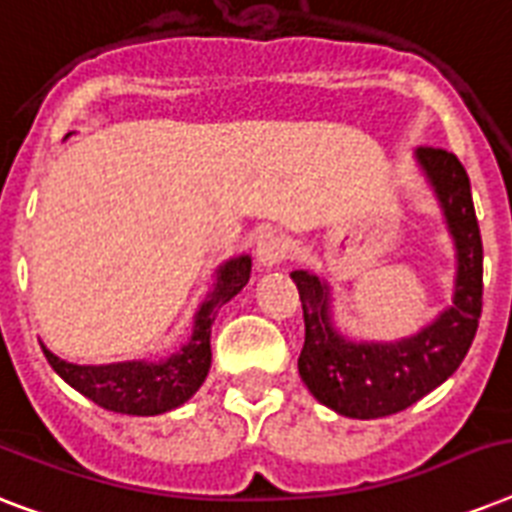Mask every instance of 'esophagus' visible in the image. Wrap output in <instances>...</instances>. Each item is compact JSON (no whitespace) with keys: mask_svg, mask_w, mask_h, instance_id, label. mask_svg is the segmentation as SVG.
Masks as SVG:
<instances>
[{"mask_svg":"<svg viewBox=\"0 0 512 512\" xmlns=\"http://www.w3.org/2000/svg\"><path fill=\"white\" fill-rule=\"evenodd\" d=\"M255 255L257 263L265 265V268H273V265L284 263L292 255V241H289V236H284L279 231H265L257 236Z\"/></svg>","mask_w":512,"mask_h":512,"instance_id":"esophagus-1","label":"esophagus"}]
</instances>
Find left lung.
Returning <instances> with one entry per match:
<instances>
[{
	"label": "left lung",
	"instance_id": "obj_1",
	"mask_svg": "<svg viewBox=\"0 0 512 512\" xmlns=\"http://www.w3.org/2000/svg\"><path fill=\"white\" fill-rule=\"evenodd\" d=\"M436 188L457 247L454 303L430 327L398 342H350L329 321V289L305 271L292 273L300 292L305 342L300 377L321 404L356 420L396 414L457 372L476 337L484 305V244L470 196V177L444 148L417 151Z\"/></svg>",
	"mask_w": 512,
	"mask_h": 512
}]
</instances>
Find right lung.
<instances>
[{
	"instance_id": "obj_1",
	"label": "right lung",
	"mask_w": 512,
	"mask_h": 512,
	"mask_svg": "<svg viewBox=\"0 0 512 512\" xmlns=\"http://www.w3.org/2000/svg\"><path fill=\"white\" fill-rule=\"evenodd\" d=\"M249 273H252V260L247 255L233 257L217 271L215 289L201 303L196 321H193L191 342L167 361L79 366L68 364L42 345L44 356L71 388H76L82 396L108 412L138 414V417L170 412L175 406L185 404L207 377L209 364H212L209 327H212L217 311L247 287Z\"/></svg>"
}]
</instances>
